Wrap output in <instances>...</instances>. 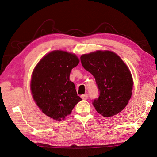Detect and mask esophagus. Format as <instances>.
<instances>
[{
	"label": "esophagus",
	"instance_id": "34e87169",
	"mask_svg": "<svg viewBox=\"0 0 157 157\" xmlns=\"http://www.w3.org/2000/svg\"><path fill=\"white\" fill-rule=\"evenodd\" d=\"M81 98H82V100H86L87 98H88V94H85L82 95H81Z\"/></svg>",
	"mask_w": 157,
	"mask_h": 157
}]
</instances>
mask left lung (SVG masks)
Here are the masks:
<instances>
[{
    "mask_svg": "<svg viewBox=\"0 0 157 157\" xmlns=\"http://www.w3.org/2000/svg\"><path fill=\"white\" fill-rule=\"evenodd\" d=\"M82 65L95 79L99 96L93 100L98 113L105 117L116 115L128 104L132 96L131 73L121 57L111 51L82 55Z\"/></svg>",
    "mask_w": 157,
    "mask_h": 157,
    "instance_id": "left-lung-1",
    "label": "left lung"
}]
</instances>
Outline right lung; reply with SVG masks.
<instances>
[{
    "mask_svg": "<svg viewBox=\"0 0 157 157\" xmlns=\"http://www.w3.org/2000/svg\"><path fill=\"white\" fill-rule=\"evenodd\" d=\"M79 59L72 53L55 50L41 59L34 68L31 91L42 112L56 121L63 120L82 100L69 79Z\"/></svg>",
    "mask_w": 157,
    "mask_h": 157,
    "instance_id": "right-lung-1",
    "label": "right lung"
}]
</instances>
